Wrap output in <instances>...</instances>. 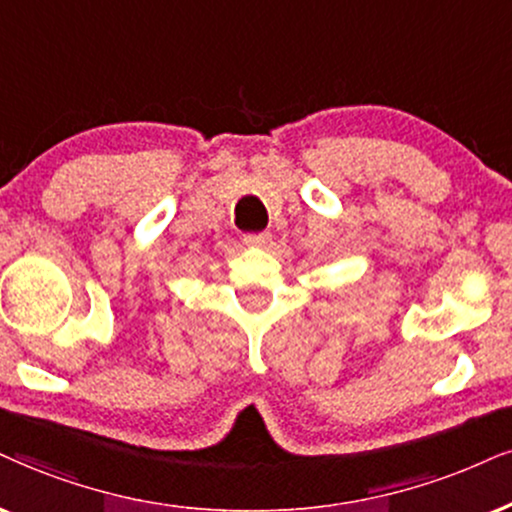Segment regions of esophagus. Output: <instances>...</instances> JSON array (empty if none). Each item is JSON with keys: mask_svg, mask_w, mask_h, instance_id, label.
<instances>
[{"mask_svg": "<svg viewBox=\"0 0 512 512\" xmlns=\"http://www.w3.org/2000/svg\"><path fill=\"white\" fill-rule=\"evenodd\" d=\"M270 242H273V235H270V232H258V235H244V244L251 246V249H268Z\"/></svg>", "mask_w": 512, "mask_h": 512, "instance_id": "34e87169", "label": "esophagus"}]
</instances>
